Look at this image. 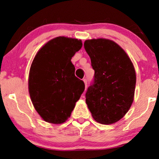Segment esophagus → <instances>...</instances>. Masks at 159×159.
<instances>
[{
    "label": "esophagus",
    "mask_w": 159,
    "mask_h": 159,
    "mask_svg": "<svg viewBox=\"0 0 159 159\" xmlns=\"http://www.w3.org/2000/svg\"><path fill=\"white\" fill-rule=\"evenodd\" d=\"M83 82H84V85H85V90H86L87 86H88V82H87V80L86 79H84L83 80Z\"/></svg>",
    "instance_id": "esophagus-1"
}]
</instances>
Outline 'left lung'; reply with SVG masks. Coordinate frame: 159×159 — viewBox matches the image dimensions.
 Masks as SVG:
<instances>
[{"mask_svg": "<svg viewBox=\"0 0 159 159\" xmlns=\"http://www.w3.org/2000/svg\"><path fill=\"white\" fill-rule=\"evenodd\" d=\"M84 47L95 70L94 84L85 95L87 105L97 122L116 123L133 103L136 84L133 64L122 48L108 39L87 40Z\"/></svg>", "mask_w": 159, "mask_h": 159, "instance_id": "left-lung-1", "label": "left lung"}]
</instances>
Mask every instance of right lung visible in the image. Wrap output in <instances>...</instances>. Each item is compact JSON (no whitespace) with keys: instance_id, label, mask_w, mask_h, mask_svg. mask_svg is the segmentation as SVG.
Masks as SVG:
<instances>
[{"instance_id":"1","label":"right lung","mask_w":159,"mask_h":159,"mask_svg":"<svg viewBox=\"0 0 159 159\" xmlns=\"http://www.w3.org/2000/svg\"><path fill=\"white\" fill-rule=\"evenodd\" d=\"M81 40L57 37L38 51L30 66L28 88L32 103L43 120L62 124L71 116L84 90L71 61Z\"/></svg>"}]
</instances>
